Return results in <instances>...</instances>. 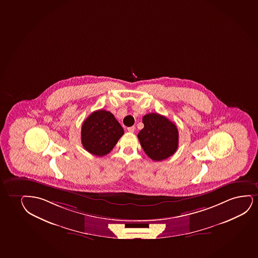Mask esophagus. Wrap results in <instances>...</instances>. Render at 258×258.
Masks as SVG:
<instances>
[{"label":"esophagus","instance_id":"34e87169","mask_svg":"<svg viewBox=\"0 0 258 258\" xmlns=\"http://www.w3.org/2000/svg\"><path fill=\"white\" fill-rule=\"evenodd\" d=\"M127 131L129 133H134V131H135V126H131V127H128Z\"/></svg>","mask_w":258,"mask_h":258}]
</instances>
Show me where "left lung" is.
Listing matches in <instances>:
<instances>
[{"label": "left lung", "instance_id": "1", "mask_svg": "<svg viewBox=\"0 0 258 258\" xmlns=\"http://www.w3.org/2000/svg\"><path fill=\"white\" fill-rule=\"evenodd\" d=\"M142 121L144 128L138 134V139L147 156L160 161L173 155L179 145L176 125L159 113L145 115Z\"/></svg>", "mask_w": 258, "mask_h": 258}]
</instances>
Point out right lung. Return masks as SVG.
Returning a JSON list of instances; mask_svg holds the SVG:
<instances>
[{"instance_id":"1","label":"right lung","mask_w":258,"mask_h":258,"mask_svg":"<svg viewBox=\"0 0 258 258\" xmlns=\"http://www.w3.org/2000/svg\"><path fill=\"white\" fill-rule=\"evenodd\" d=\"M124 134V129L114 115L105 110L92 112L82 124L83 147L90 154L104 156L109 154Z\"/></svg>"}]
</instances>
